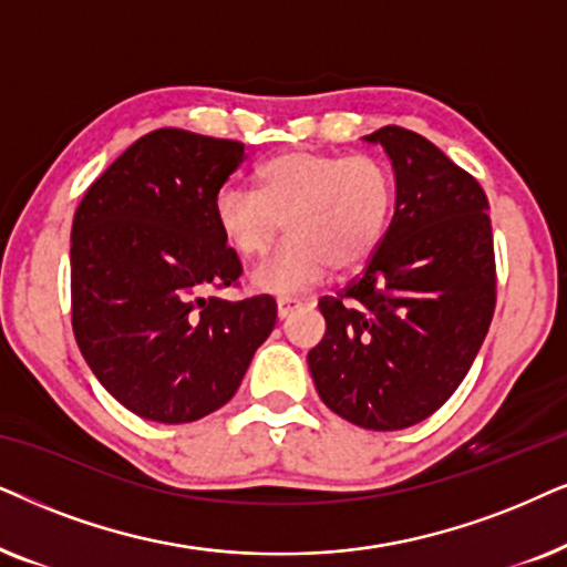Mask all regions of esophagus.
Instances as JSON below:
<instances>
[{
    "instance_id": "esophagus-1",
    "label": "esophagus",
    "mask_w": 567,
    "mask_h": 567,
    "mask_svg": "<svg viewBox=\"0 0 567 567\" xmlns=\"http://www.w3.org/2000/svg\"><path fill=\"white\" fill-rule=\"evenodd\" d=\"M296 308H300V300H296V298H279L277 300V316H279V319H288V316L296 311Z\"/></svg>"
}]
</instances>
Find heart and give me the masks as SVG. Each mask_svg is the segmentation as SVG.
I'll list each match as a JSON object with an SVG mask.
<instances>
[{"label":"heart","instance_id":"obj_1","mask_svg":"<svg viewBox=\"0 0 567 567\" xmlns=\"http://www.w3.org/2000/svg\"><path fill=\"white\" fill-rule=\"evenodd\" d=\"M394 186L386 165L371 155H329L288 150L256 171V188L225 186L213 217L240 259H259L279 230L288 244L251 275L256 290L296 296L334 271L371 259L386 233Z\"/></svg>","mask_w":567,"mask_h":567}]
</instances>
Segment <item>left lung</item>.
<instances>
[{
	"instance_id": "1",
	"label": "left lung",
	"mask_w": 567,
	"mask_h": 567,
	"mask_svg": "<svg viewBox=\"0 0 567 567\" xmlns=\"http://www.w3.org/2000/svg\"><path fill=\"white\" fill-rule=\"evenodd\" d=\"M391 157L396 209L371 261L319 308L308 352L321 402L352 425H417L458 389L493 321L497 277L477 178L402 126L368 134Z\"/></svg>"
}]
</instances>
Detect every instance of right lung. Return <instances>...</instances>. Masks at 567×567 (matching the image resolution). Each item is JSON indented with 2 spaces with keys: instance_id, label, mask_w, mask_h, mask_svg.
Returning <instances> with one entry per match:
<instances>
[{
  "instance_id": "add662e5",
  "label": "right lung",
  "mask_w": 567,
  "mask_h": 567,
  "mask_svg": "<svg viewBox=\"0 0 567 567\" xmlns=\"http://www.w3.org/2000/svg\"><path fill=\"white\" fill-rule=\"evenodd\" d=\"M246 145L155 130L116 157L72 223V329L105 391L140 417L178 425L236 394L271 334V296H205L238 285V254L213 199Z\"/></svg>"
}]
</instances>
